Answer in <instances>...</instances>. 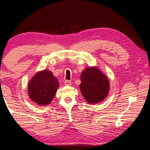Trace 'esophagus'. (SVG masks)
I'll return each mask as SVG.
<instances>
[{"label": "esophagus", "instance_id": "1", "mask_svg": "<svg viewBox=\"0 0 150 150\" xmlns=\"http://www.w3.org/2000/svg\"><path fill=\"white\" fill-rule=\"evenodd\" d=\"M64 83V85H66V86H71V82L70 81H68V80H66Z\"/></svg>", "mask_w": 150, "mask_h": 150}]
</instances>
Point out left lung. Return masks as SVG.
<instances>
[{
	"label": "left lung",
	"mask_w": 150,
	"mask_h": 150,
	"mask_svg": "<svg viewBox=\"0 0 150 150\" xmlns=\"http://www.w3.org/2000/svg\"><path fill=\"white\" fill-rule=\"evenodd\" d=\"M81 93L88 103H100L108 96L110 82L98 67H86L81 74Z\"/></svg>",
	"instance_id": "8db88e82"
}]
</instances>
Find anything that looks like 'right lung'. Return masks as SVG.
Listing matches in <instances>:
<instances>
[{"label": "right lung", "instance_id": "1", "mask_svg": "<svg viewBox=\"0 0 150 150\" xmlns=\"http://www.w3.org/2000/svg\"><path fill=\"white\" fill-rule=\"evenodd\" d=\"M59 81L51 71L37 72L28 84V94L32 101L40 106L51 103L59 87Z\"/></svg>", "mask_w": 150, "mask_h": 150}]
</instances>
